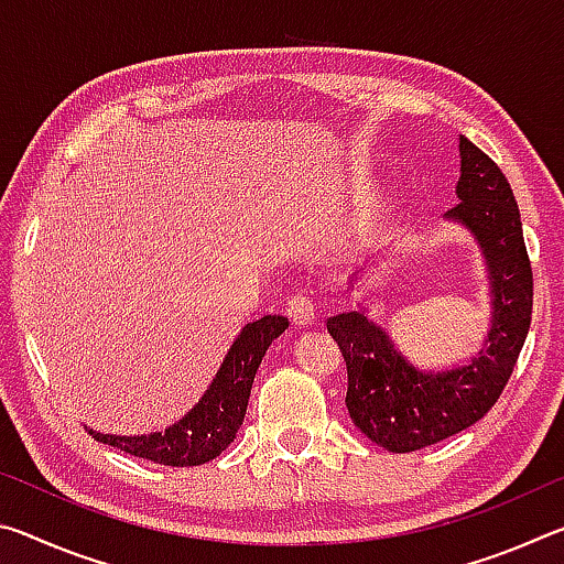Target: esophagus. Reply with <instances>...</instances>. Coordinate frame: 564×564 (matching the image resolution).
Segmentation results:
<instances>
[{
	"mask_svg": "<svg viewBox=\"0 0 564 564\" xmlns=\"http://www.w3.org/2000/svg\"><path fill=\"white\" fill-rule=\"evenodd\" d=\"M285 313L289 318L295 323V326H311L313 318H316V308H313V301L308 299V293H295L285 303Z\"/></svg>",
	"mask_w": 564,
	"mask_h": 564,
	"instance_id": "34e87169",
	"label": "esophagus"
}]
</instances>
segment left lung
Instances as JSON below:
<instances>
[{
    "label": "left lung",
    "mask_w": 564,
    "mask_h": 564,
    "mask_svg": "<svg viewBox=\"0 0 564 564\" xmlns=\"http://www.w3.org/2000/svg\"><path fill=\"white\" fill-rule=\"evenodd\" d=\"M457 202L445 216L480 241L492 281V328L470 366L420 373L358 311L328 318L348 366L350 420L390 453H413L477 423L498 403L532 318V265L512 188L500 166L460 137Z\"/></svg>",
    "instance_id": "8db88e82"
}]
</instances>
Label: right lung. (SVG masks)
<instances>
[{"mask_svg": "<svg viewBox=\"0 0 564 564\" xmlns=\"http://www.w3.org/2000/svg\"><path fill=\"white\" fill-rule=\"evenodd\" d=\"M285 328H289V318L283 316H263L261 321L248 323L228 350L206 395L166 433L119 437L89 431V435L94 441L119 447L133 457H144V460L169 467H191L214 460L234 443L238 427L243 423L256 370H259L271 340L279 338Z\"/></svg>", "mask_w": 564, "mask_h": 564, "instance_id": "obj_1", "label": "right lung"}]
</instances>
